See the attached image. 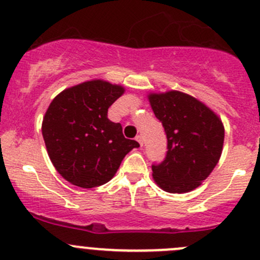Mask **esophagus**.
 I'll list each match as a JSON object with an SVG mask.
<instances>
[{"label":"esophagus","mask_w":260,"mask_h":260,"mask_svg":"<svg viewBox=\"0 0 260 260\" xmlns=\"http://www.w3.org/2000/svg\"><path fill=\"white\" fill-rule=\"evenodd\" d=\"M136 141L141 144V147L143 146V138H142V136H137V137H136Z\"/></svg>","instance_id":"34e87169"}]
</instances>
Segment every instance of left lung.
I'll return each instance as SVG.
<instances>
[{
  "label": "left lung",
  "instance_id": "1",
  "mask_svg": "<svg viewBox=\"0 0 260 260\" xmlns=\"http://www.w3.org/2000/svg\"><path fill=\"white\" fill-rule=\"evenodd\" d=\"M167 135V154L153 165V178L169 193H187L212 173L223 149L224 127L204 103L179 91L148 95Z\"/></svg>",
  "mask_w": 260,
  "mask_h": 260
}]
</instances>
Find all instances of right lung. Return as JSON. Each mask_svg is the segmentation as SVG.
Here are the masks:
<instances>
[{"label": "right lung", "instance_id": "add662e5", "mask_svg": "<svg viewBox=\"0 0 260 260\" xmlns=\"http://www.w3.org/2000/svg\"><path fill=\"white\" fill-rule=\"evenodd\" d=\"M124 88L102 80L87 81L53 98L42 122L52 165L81 188L113 178L123 158L139 143L123 136L121 123L109 121L108 108Z\"/></svg>", "mask_w": 260, "mask_h": 260}]
</instances>
